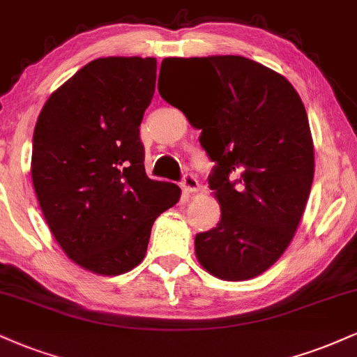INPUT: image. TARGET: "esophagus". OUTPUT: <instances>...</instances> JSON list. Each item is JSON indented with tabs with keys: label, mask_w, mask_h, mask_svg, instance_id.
<instances>
[{
	"label": "esophagus",
	"mask_w": 357,
	"mask_h": 357,
	"mask_svg": "<svg viewBox=\"0 0 357 357\" xmlns=\"http://www.w3.org/2000/svg\"><path fill=\"white\" fill-rule=\"evenodd\" d=\"M181 184L188 192H195V191H197V188H199V183H197L196 176H192L191 173H186L183 176V183Z\"/></svg>",
	"instance_id": "obj_1"
}]
</instances>
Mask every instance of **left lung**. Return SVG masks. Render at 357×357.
<instances>
[{
  "label": "left lung",
  "mask_w": 357,
  "mask_h": 357,
  "mask_svg": "<svg viewBox=\"0 0 357 357\" xmlns=\"http://www.w3.org/2000/svg\"><path fill=\"white\" fill-rule=\"evenodd\" d=\"M169 61L213 76L181 108L214 162L208 183L221 208L216 227L196 234L197 261L220 279H251L286 251L306 208L314 178L306 109L289 81L244 56Z\"/></svg>",
  "instance_id": "obj_1"
}]
</instances>
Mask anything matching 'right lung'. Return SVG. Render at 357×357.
Masks as SVG:
<instances>
[{
  "instance_id": "add662e5",
  "label": "right lung",
  "mask_w": 357,
  "mask_h": 357,
  "mask_svg": "<svg viewBox=\"0 0 357 357\" xmlns=\"http://www.w3.org/2000/svg\"><path fill=\"white\" fill-rule=\"evenodd\" d=\"M156 59L88 63L51 94L33 135L31 178L63 251L105 276L143 261L153 222L179 199L144 171L139 124L153 100Z\"/></svg>"
}]
</instances>
